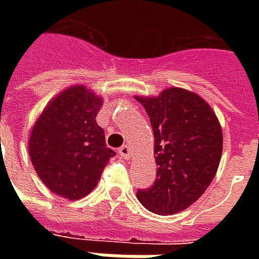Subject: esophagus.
<instances>
[{
  "label": "esophagus",
  "instance_id": "obj_1",
  "mask_svg": "<svg viewBox=\"0 0 259 259\" xmlns=\"http://www.w3.org/2000/svg\"><path fill=\"white\" fill-rule=\"evenodd\" d=\"M119 154H120V157L124 158V159H129L130 154H132V150H130L129 146H122L119 148Z\"/></svg>",
  "mask_w": 259,
  "mask_h": 259
}]
</instances>
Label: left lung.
<instances>
[{
  "mask_svg": "<svg viewBox=\"0 0 259 259\" xmlns=\"http://www.w3.org/2000/svg\"><path fill=\"white\" fill-rule=\"evenodd\" d=\"M154 132L157 179L137 198L159 215L183 211L205 193L217 175L222 127L209 104L193 91L170 87L158 97H136Z\"/></svg>",
  "mask_w": 259,
  "mask_h": 259,
  "instance_id": "8db88e82",
  "label": "left lung"
}]
</instances>
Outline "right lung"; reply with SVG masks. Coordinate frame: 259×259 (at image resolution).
I'll return each mask as SVG.
<instances>
[{"instance_id":"right-lung-1","label":"right lung","mask_w":259,"mask_h":259,"mask_svg":"<svg viewBox=\"0 0 259 259\" xmlns=\"http://www.w3.org/2000/svg\"><path fill=\"white\" fill-rule=\"evenodd\" d=\"M101 105V97L85 85H72L48 102L31 129V163L42 183L62 198L80 200L91 193L116 155L97 124Z\"/></svg>"}]
</instances>
